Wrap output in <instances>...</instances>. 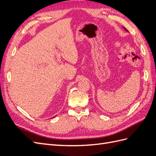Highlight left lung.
Returning <instances> with one entry per match:
<instances>
[{"instance_id": "8db88e82", "label": "left lung", "mask_w": 156, "mask_h": 156, "mask_svg": "<svg viewBox=\"0 0 156 156\" xmlns=\"http://www.w3.org/2000/svg\"><path fill=\"white\" fill-rule=\"evenodd\" d=\"M124 29H125V30H127V29H126V28H124Z\"/></svg>"}]
</instances>
